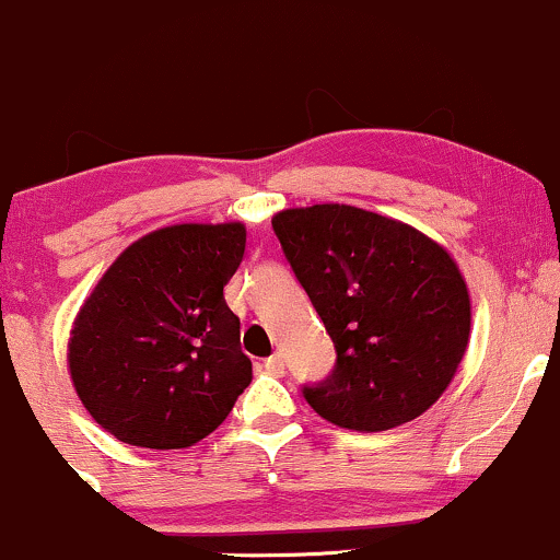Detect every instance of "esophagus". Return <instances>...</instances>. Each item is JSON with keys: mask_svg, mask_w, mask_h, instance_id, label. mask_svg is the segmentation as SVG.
Segmentation results:
<instances>
[{"mask_svg": "<svg viewBox=\"0 0 560 560\" xmlns=\"http://www.w3.org/2000/svg\"><path fill=\"white\" fill-rule=\"evenodd\" d=\"M266 371L268 374H273V376H281L284 374V358L279 355V352H276V355H271V358H266Z\"/></svg>", "mask_w": 560, "mask_h": 560, "instance_id": "1", "label": "esophagus"}]
</instances>
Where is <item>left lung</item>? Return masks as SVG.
<instances>
[{
    "instance_id": "8db88e82",
    "label": "left lung",
    "mask_w": 560,
    "mask_h": 560,
    "mask_svg": "<svg viewBox=\"0 0 560 560\" xmlns=\"http://www.w3.org/2000/svg\"><path fill=\"white\" fill-rule=\"evenodd\" d=\"M271 223L337 347L331 378L302 389L311 408L352 432H387L427 413L471 337V298L453 255L352 205L289 208Z\"/></svg>"
}]
</instances>
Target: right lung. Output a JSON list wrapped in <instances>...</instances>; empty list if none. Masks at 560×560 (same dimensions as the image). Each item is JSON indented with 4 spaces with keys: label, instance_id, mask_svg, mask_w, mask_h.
Returning a JSON list of instances; mask_svg holds the SVG:
<instances>
[{
    "label": "right lung",
    "instance_id": "1",
    "mask_svg": "<svg viewBox=\"0 0 560 560\" xmlns=\"http://www.w3.org/2000/svg\"><path fill=\"white\" fill-rule=\"evenodd\" d=\"M247 229L176 223L128 244L102 273L68 339L75 395L126 445L182 450L215 432L253 382L223 287Z\"/></svg>",
    "mask_w": 560,
    "mask_h": 560
}]
</instances>
